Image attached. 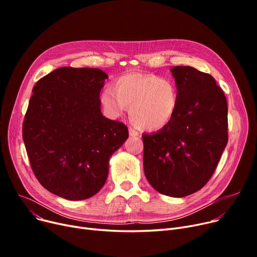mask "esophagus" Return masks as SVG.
<instances>
[{"instance_id":"obj_1","label":"esophagus","mask_w":257,"mask_h":257,"mask_svg":"<svg viewBox=\"0 0 257 257\" xmlns=\"http://www.w3.org/2000/svg\"><path fill=\"white\" fill-rule=\"evenodd\" d=\"M129 134H130L131 137H139V136H140L139 131H138L137 129L132 128V127H130V128H129Z\"/></svg>"}]
</instances>
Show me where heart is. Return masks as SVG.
<instances>
[{"label":"heart","instance_id":"b5f03b06","mask_svg":"<svg viewBox=\"0 0 257 257\" xmlns=\"http://www.w3.org/2000/svg\"><path fill=\"white\" fill-rule=\"evenodd\" d=\"M105 111L119 116L130 108L132 120L140 128L154 131L166 127L177 111L179 91L171 79L152 74L129 73L106 87L100 97Z\"/></svg>","mask_w":257,"mask_h":257}]
</instances>
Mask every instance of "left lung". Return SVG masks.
<instances>
[{"label": "left lung", "mask_w": 257, "mask_h": 257, "mask_svg": "<svg viewBox=\"0 0 257 257\" xmlns=\"http://www.w3.org/2000/svg\"><path fill=\"white\" fill-rule=\"evenodd\" d=\"M171 72L178 108L166 127L143 134L144 170L158 193L181 198L201 190L217 169L228 143V107L211 75L192 66Z\"/></svg>", "instance_id": "obj_1"}]
</instances>
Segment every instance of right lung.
Wrapping results in <instances>:
<instances>
[{
  "mask_svg": "<svg viewBox=\"0 0 257 257\" xmlns=\"http://www.w3.org/2000/svg\"><path fill=\"white\" fill-rule=\"evenodd\" d=\"M106 73L64 66L34 85L23 140L35 177L67 200L96 195L106 182L109 158L128 139L127 126L102 115Z\"/></svg>",
  "mask_w": 257,
  "mask_h": 257,
  "instance_id": "add662e5",
  "label": "right lung"
}]
</instances>
